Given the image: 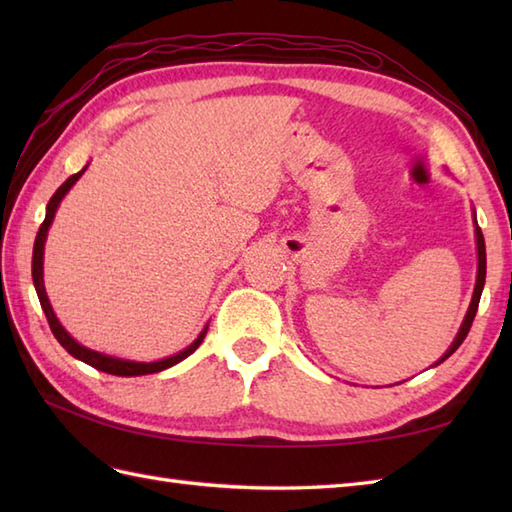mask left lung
Masks as SVG:
<instances>
[{"label": "left lung", "instance_id": "obj_1", "mask_svg": "<svg viewBox=\"0 0 512 512\" xmlns=\"http://www.w3.org/2000/svg\"><path fill=\"white\" fill-rule=\"evenodd\" d=\"M475 237H477V281H475V292H473V301H471V308L469 312H466V319L462 323V328L458 332V336H455L453 345L447 350V354H444L438 363L447 361V358L458 350V347L462 345V341L466 339V334H469L471 325H473V319H475V312H477V306H480V297H482V290H484V281H486V246H484V235H482V228L477 226L475 228Z\"/></svg>", "mask_w": 512, "mask_h": 512}]
</instances>
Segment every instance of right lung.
<instances>
[{
  "label": "right lung",
  "instance_id": "add662e5",
  "mask_svg": "<svg viewBox=\"0 0 512 512\" xmlns=\"http://www.w3.org/2000/svg\"><path fill=\"white\" fill-rule=\"evenodd\" d=\"M85 169H81L79 173H74V176H70L68 180H65L61 187L57 189V193L52 195L50 202H48V209H46V220L41 222L39 226V233H37V239H35V248H32V281H35V288H37V295H39V303L43 312H46V319H48V325L50 330L54 334V339H57L65 350H68L74 358H79V361L88 363L96 369H101V372L105 374H114V376H143V374H156V372H162V369H167L171 365L180 363L182 358H187L189 354H193L195 350H198L202 339L206 336V330H202V334L195 339L187 350H182L180 354L176 356H169V358H162V361H156V363H134V361H121V358H112V356H105V354H99L94 350H88V347H83L76 343L72 336L63 330V325L59 323V319L54 317L52 312V306L48 301V295H46V288H43V244H46V235H48V226L52 224V217H54V211H57V206L61 202V198L65 193L70 191L72 184L81 178V173Z\"/></svg>",
  "mask_w": 512,
  "mask_h": 512
}]
</instances>
